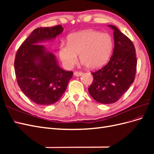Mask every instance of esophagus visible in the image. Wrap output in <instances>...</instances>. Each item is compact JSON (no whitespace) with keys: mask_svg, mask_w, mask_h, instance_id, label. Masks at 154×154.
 <instances>
[{"mask_svg":"<svg viewBox=\"0 0 154 154\" xmlns=\"http://www.w3.org/2000/svg\"><path fill=\"white\" fill-rule=\"evenodd\" d=\"M82 74H83V72L81 71H75L74 72V76H80Z\"/></svg>","mask_w":154,"mask_h":154,"instance_id":"obj_1","label":"esophagus"}]
</instances>
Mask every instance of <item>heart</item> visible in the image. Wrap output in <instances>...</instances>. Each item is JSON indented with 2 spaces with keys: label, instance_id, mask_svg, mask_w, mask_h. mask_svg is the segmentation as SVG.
<instances>
[{
  "label": "heart",
  "instance_id": "obj_1",
  "mask_svg": "<svg viewBox=\"0 0 154 154\" xmlns=\"http://www.w3.org/2000/svg\"><path fill=\"white\" fill-rule=\"evenodd\" d=\"M113 40L110 35L94 30H86L70 35L67 44L59 45L58 55L63 66L71 68L81 62L90 69H99L107 63L113 50Z\"/></svg>",
  "mask_w": 154,
  "mask_h": 154
}]
</instances>
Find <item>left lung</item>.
Listing matches in <instances>:
<instances>
[{
  "mask_svg": "<svg viewBox=\"0 0 154 154\" xmlns=\"http://www.w3.org/2000/svg\"><path fill=\"white\" fill-rule=\"evenodd\" d=\"M109 26L114 30L113 54L106 66L92 72L94 80L88 89L93 98L103 104L119 100L134 82L137 67L132 42L116 26Z\"/></svg>",
  "mask_w": 154,
  "mask_h": 154,
  "instance_id": "1",
  "label": "left lung"
}]
</instances>
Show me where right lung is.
Instances as JSON below:
<instances>
[{
    "label": "right lung",
    "instance_id": "add662e5",
    "mask_svg": "<svg viewBox=\"0 0 154 154\" xmlns=\"http://www.w3.org/2000/svg\"><path fill=\"white\" fill-rule=\"evenodd\" d=\"M63 30L61 25L38 27L16 53L14 66L18 85L36 104L49 105L58 101L72 77V71L60 68L55 56L39 44L40 42L55 38Z\"/></svg>",
    "mask_w": 154,
    "mask_h": 154
}]
</instances>
